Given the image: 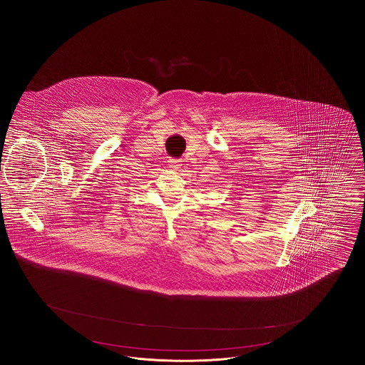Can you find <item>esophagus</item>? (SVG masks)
<instances>
[{
	"label": "esophagus",
	"mask_w": 365,
	"mask_h": 365,
	"mask_svg": "<svg viewBox=\"0 0 365 365\" xmlns=\"http://www.w3.org/2000/svg\"><path fill=\"white\" fill-rule=\"evenodd\" d=\"M180 163H181L180 160H170V161H168V165H170L171 168L177 170V168H180V167H181V164H180Z\"/></svg>",
	"instance_id": "obj_1"
}]
</instances>
